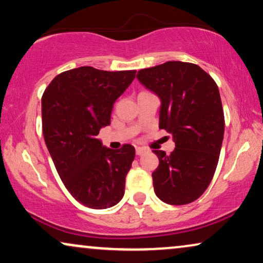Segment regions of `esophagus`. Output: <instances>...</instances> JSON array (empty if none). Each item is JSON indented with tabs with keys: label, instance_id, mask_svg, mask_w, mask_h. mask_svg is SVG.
<instances>
[{
	"label": "esophagus",
	"instance_id": "esophagus-1",
	"mask_svg": "<svg viewBox=\"0 0 263 263\" xmlns=\"http://www.w3.org/2000/svg\"><path fill=\"white\" fill-rule=\"evenodd\" d=\"M148 152H149V149L143 148V146H137V148H136V154H137L138 156L144 155V154H145V153H148Z\"/></svg>",
	"mask_w": 263,
	"mask_h": 263
}]
</instances>
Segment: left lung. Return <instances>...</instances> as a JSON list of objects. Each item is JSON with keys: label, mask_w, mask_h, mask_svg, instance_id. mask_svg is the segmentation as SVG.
Returning <instances> with one entry per match:
<instances>
[{"label": "left lung", "mask_w": 263, "mask_h": 263, "mask_svg": "<svg viewBox=\"0 0 263 263\" xmlns=\"http://www.w3.org/2000/svg\"><path fill=\"white\" fill-rule=\"evenodd\" d=\"M137 78L161 99L160 128L173 135L176 149L153 150L159 166L154 190L168 204H187L207 190L219 162L225 117L218 85L199 66L168 61L138 71Z\"/></svg>", "instance_id": "obj_1"}]
</instances>
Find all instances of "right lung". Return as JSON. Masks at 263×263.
Returning a JSON list of instances; mask_svg holds the SVG:
<instances>
[{
	"instance_id": "right-lung-1",
	"label": "right lung",
	"mask_w": 263,
	"mask_h": 263,
	"mask_svg": "<svg viewBox=\"0 0 263 263\" xmlns=\"http://www.w3.org/2000/svg\"><path fill=\"white\" fill-rule=\"evenodd\" d=\"M135 77V69L83 66L56 76L42 96L45 144L66 189L85 207L110 208L124 196L135 148H103L96 136L110 125L113 104Z\"/></svg>"
}]
</instances>
